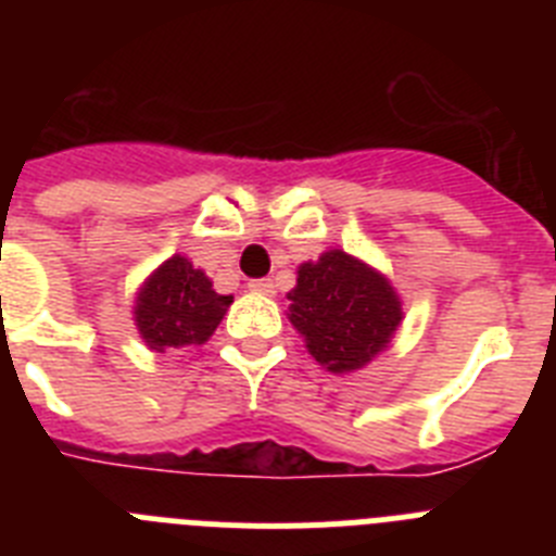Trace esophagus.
<instances>
[{
    "label": "esophagus",
    "mask_w": 556,
    "mask_h": 556,
    "mask_svg": "<svg viewBox=\"0 0 556 556\" xmlns=\"http://www.w3.org/2000/svg\"><path fill=\"white\" fill-rule=\"evenodd\" d=\"M250 292L267 294V298H273V294H275V283L269 281V278H258V281H250Z\"/></svg>",
    "instance_id": "1"
}]
</instances>
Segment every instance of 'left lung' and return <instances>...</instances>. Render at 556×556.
Returning a JSON list of instances; mask_svg holds the SVG:
<instances>
[{"label": "left lung", "instance_id": "8db88e82", "mask_svg": "<svg viewBox=\"0 0 556 556\" xmlns=\"http://www.w3.org/2000/svg\"><path fill=\"white\" fill-rule=\"evenodd\" d=\"M287 298V317L306 351L337 376L370 365L404 323L390 278L337 248L323 250L317 262H303Z\"/></svg>", "mask_w": 556, "mask_h": 556}]
</instances>
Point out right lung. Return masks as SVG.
<instances>
[{
  "label": "right lung",
  "instance_id": "add662e5",
  "mask_svg": "<svg viewBox=\"0 0 556 556\" xmlns=\"http://www.w3.org/2000/svg\"><path fill=\"white\" fill-rule=\"evenodd\" d=\"M230 303L233 294H219L203 269L184 253H175L141 281L132 303V323L150 351H178L205 345Z\"/></svg>",
  "mask_w": 556,
  "mask_h": 556
}]
</instances>
